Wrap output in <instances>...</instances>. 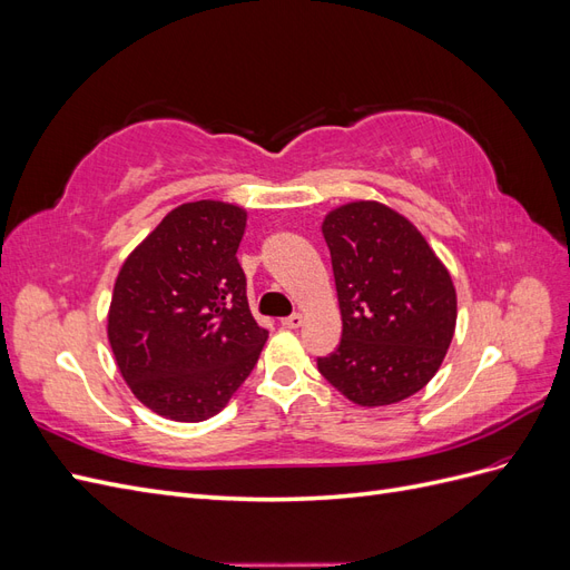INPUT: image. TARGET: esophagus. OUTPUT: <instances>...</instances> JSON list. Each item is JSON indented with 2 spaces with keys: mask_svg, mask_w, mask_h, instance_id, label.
I'll return each mask as SVG.
<instances>
[{
  "mask_svg": "<svg viewBox=\"0 0 570 570\" xmlns=\"http://www.w3.org/2000/svg\"><path fill=\"white\" fill-rule=\"evenodd\" d=\"M281 323H283V327H289V331H295V327H299L304 323V316L302 314H292V316L283 318Z\"/></svg>",
  "mask_w": 570,
  "mask_h": 570,
  "instance_id": "esophagus-1",
  "label": "esophagus"
}]
</instances>
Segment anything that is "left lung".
I'll return each mask as SVG.
<instances>
[{
  "mask_svg": "<svg viewBox=\"0 0 570 570\" xmlns=\"http://www.w3.org/2000/svg\"><path fill=\"white\" fill-rule=\"evenodd\" d=\"M342 340L318 371L358 406L423 390L456 327L452 275L409 218L381 202L342 204L323 218Z\"/></svg>",
  "mask_w": 570,
  "mask_h": 570,
  "instance_id": "1",
  "label": "left lung"
}]
</instances>
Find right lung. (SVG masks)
Listing matches in <instances>:
<instances>
[{"label":"right lung","instance_id":"obj_1","mask_svg":"<svg viewBox=\"0 0 570 570\" xmlns=\"http://www.w3.org/2000/svg\"><path fill=\"white\" fill-rule=\"evenodd\" d=\"M243 206L199 199L168 212L118 271L107 335L147 409L178 423L216 416L247 381L268 331L247 304Z\"/></svg>","mask_w":570,"mask_h":570}]
</instances>
